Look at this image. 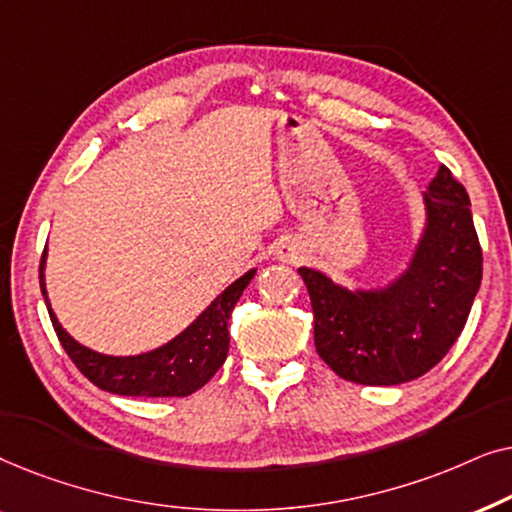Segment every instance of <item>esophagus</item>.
Returning a JSON list of instances; mask_svg holds the SVG:
<instances>
[{
  "label": "esophagus",
  "instance_id": "obj_1",
  "mask_svg": "<svg viewBox=\"0 0 512 512\" xmlns=\"http://www.w3.org/2000/svg\"><path fill=\"white\" fill-rule=\"evenodd\" d=\"M298 256H300L298 249L293 247V244H286V247L279 249V258H282V261H286V263H296Z\"/></svg>",
  "mask_w": 512,
  "mask_h": 512
}]
</instances>
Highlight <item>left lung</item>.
<instances>
[{
  "label": "left lung",
  "instance_id": "8db88e82",
  "mask_svg": "<svg viewBox=\"0 0 512 512\" xmlns=\"http://www.w3.org/2000/svg\"><path fill=\"white\" fill-rule=\"evenodd\" d=\"M426 226L396 282L349 291L298 268L314 312V345L342 380L391 387L436 366L464 331L482 279V249L466 188L440 165L424 193Z\"/></svg>",
  "mask_w": 512,
  "mask_h": 512
}]
</instances>
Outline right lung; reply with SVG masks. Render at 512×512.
Masks as SVG:
<instances>
[{
    "mask_svg": "<svg viewBox=\"0 0 512 512\" xmlns=\"http://www.w3.org/2000/svg\"><path fill=\"white\" fill-rule=\"evenodd\" d=\"M44 263L46 251L41 256L39 265L41 293H44L48 314H51L60 345L65 347V352L74 361V366L95 387L109 391V394L149 398L188 396L212 380L214 373L223 366V361L228 356L230 314H233V307L240 300L242 291L249 286L251 277L256 275V270H249L247 275H242L237 282L230 284L184 333H179L167 345L137 356H107L79 345L60 326L46 296Z\"/></svg>",
    "mask_w": 512,
    "mask_h": 512,
    "instance_id": "add662e5",
    "label": "right lung"
}]
</instances>
